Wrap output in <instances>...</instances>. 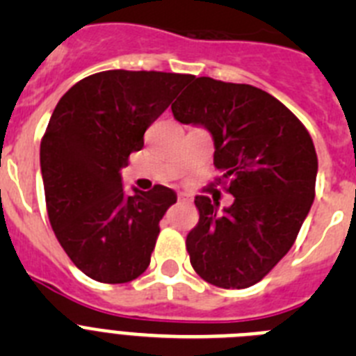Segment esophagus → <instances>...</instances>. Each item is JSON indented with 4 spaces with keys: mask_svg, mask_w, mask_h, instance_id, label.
<instances>
[{
    "mask_svg": "<svg viewBox=\"0 0 356 356\" xmlns=\"http://www.w3.org/2000/svg\"><path fill=\"white\" fill-rule=\"evenodd\" d=\"M178 201H188L187 194H178Z\"/></svg>",
    "mask_w": 356,
    "mask_h": 356,
    "instance_id": "obj_1",
    "label": "esophagus"
}]
</instances>
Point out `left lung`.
Returning a JSON list of instances; mask_svg holds the SVG:
<instances>
[{"mask_svg":"<svg viewBox=\"0 0 356 356\" xmlns=\"http://www.w3.org/2000/svg\"><path fill=\"white\" fill-rule=\"evenodd\" d=\"M184 124L213 140V165L234 203L196 196L200 222L187 235L194 271L221 289H246L284 259L316 196L317 155L307 128L266 90L209 76L171 105Z\"/></svg>","mask_w":356,"mask_h":356,"instance_id":"obj_1","label":"left lung"}]
</instances>
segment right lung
<instances>
[{
    "instance_id": "obj_1",
    "label": "right lung",
    "mask_w": 356,
    "mask_h": 356,
    "mask_svg": "<svg viewBox=\"0 0 356 356\" xmlns=\"http://www.w3.org/2000/svg\"><path fill=\"white\" fill-rule=\"evenodd\" d=\"M193 74L96 72L60 97L40 143L51 228L72 264L102 284H127L149 266L172 188L124 193L121 169L144 131Z\"/></svg>"
}]
</instances>
